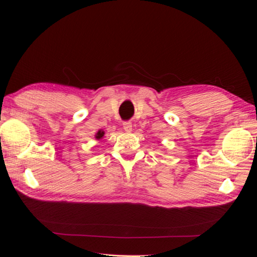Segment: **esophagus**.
<instances>
[{"label":"esophagus","mask_w":257,"mask_h":257,"mask_svg":"<svg viewBox=\"0 0 257 257\" xmlns=\"http://www.w3.org/2000/svg\"><path fill=\"white\" fill-rule=\"evenodd\" d=\"M123 128L125 132H132V122L130 121L123 122Z\"/></svg>","instance_id":"34e87169"}]
</instances>
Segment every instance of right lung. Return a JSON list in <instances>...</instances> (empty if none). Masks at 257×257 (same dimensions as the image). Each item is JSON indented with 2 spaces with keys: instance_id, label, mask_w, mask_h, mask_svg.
<instances>
[{
  "instance_id": "right-lung-1",
  "label": "right lung",
  "mask_w": 257,
  "mask_h": 257,
  "mask_svg": "<svg viewBox=\"0 0 257 257\" xmlns=\"http://www.w3.org/2000/svg\"><path fill=\"white\" fill-rule=\"evenodd\" d=\"M103 136H104V132H103V131H98V132H97V134H96V136H95V137H96L97 139H100V138H102Z\"/></svg>"
}]
</instances>
